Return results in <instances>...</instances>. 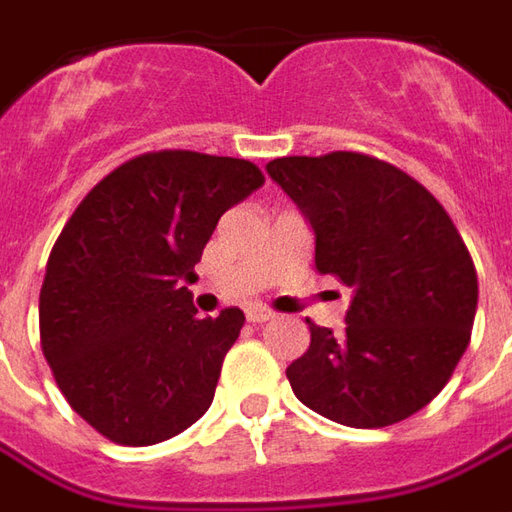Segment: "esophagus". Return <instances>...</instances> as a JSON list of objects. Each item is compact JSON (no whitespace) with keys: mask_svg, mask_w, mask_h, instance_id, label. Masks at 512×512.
<instances>
[{"mask_svg":"<svg viewBox=\"0 0 512 512\" xmlns=\"http://www.w3.org/2000/svg\"><path fill=\"white\" fill-rule=\"evenodd\" d=\"M249 322H255V325H263V322H269L271 316V311H266V308H252V311H249Z\"/></svg>","mask_w":512,"mask_h":512,"instance_id":"1","label":"esophagus"}]
</instances>
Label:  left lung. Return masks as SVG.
Masks as SVG:
<instances>
[{
	"label": "left lung",
	"instance_id": "1",
	"mask_svg": "<svg viewBox=\"0 0 512 512\" xmlns=\"http://www.w3.org/2000/svg\"><path fill=\"white\" fill-rule=\"evenodd\" d=\"M314 229L316 271L350 291L342 336L308 319L311 347L288 370L316 415L381 429L446 387L474 328V260L443 204L389 162L336 151L266 165Z\"/></svg>",
	"mask_w": 512,
	"mask_h": 512
}]
</instances>
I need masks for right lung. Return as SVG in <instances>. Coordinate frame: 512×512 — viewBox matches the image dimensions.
Wrapping results in <instances>:
<instances>
[{
	"mask_svg": "<svg viewBox=\"0 0 512 512\" xmlns=\"http://www.w3.org/2000/svg\"><path fill=\"white\" fill-rule=\"evenodd\" d=\"M263 173L232 156L142 154L111 170L52 246L41 350L78 415L120 446H154L210 409L241 308L196 316V263Z\"/></svg>",
	"mask_w": 512,
	"mask_h": 512,
	"instance_id": "obj_1",
	"label": "right lung"
}]
</instances>
